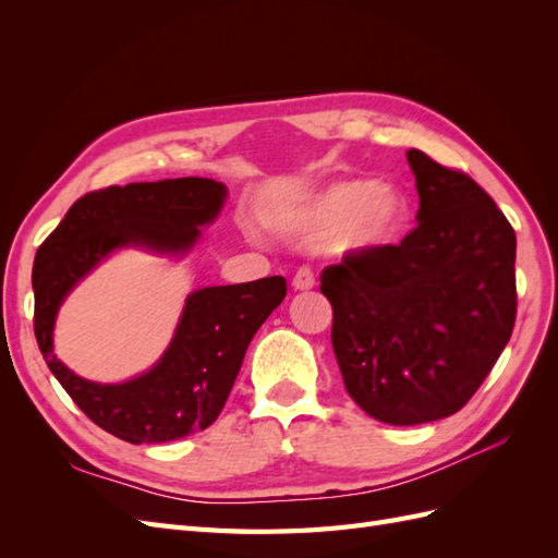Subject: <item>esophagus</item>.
Instances as JSON below:
<instances>
[{"instance_id":"obj_1","label":"esophagus","mask_w":558,"mask_h":558,"mask_svg":"<svg viewBox=\"0 0 558 558\" xmlns=\"http://www.w3.org/2000/svg\"><path fill=\"white\" fill-rule=\"evenodd\" d=\"M314 283H316V279H314V272L310 267H300L291 281L295 291H310V289H314Z\"/></svg>"}]
</instances>
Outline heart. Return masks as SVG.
<instances>
[{
  "mask_svg": "<svg viewBox=\"0 0 558 558\" xmlns=\"http://www.w3.org/2000/svg\"><path fill=\"white\" fill-rule=\"evenodd\" d=\"M408 214V199L393 185L340 181L300 205L289 230L307 240L328 238L332 256H369L398 242Z\"/></svg>",
  "mask_w": 558,
  "mask_h": 558,
  "instance_id": "1",
  "label": "heart"
}]
</instances>
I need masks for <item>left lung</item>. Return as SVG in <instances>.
I'll list each match as a JSON object with an SVG mask.
<instances>
[{"label": "left lung", "mask_w": 558, "mask_h": 558, "mask_svg": "<svg viewBox=\"0 0 558 558\" xmlns=\"http://www.w3.org/2000/svg\"><path fill=\"white\" fill-rule=\"evenodd\" d=\"M418 226L320 272L349 396L377 421L416 426L459 412L492 373L517 318V238L465 172L408 150Z\"/></svg>", "instance_id": "1"}]
</instances>
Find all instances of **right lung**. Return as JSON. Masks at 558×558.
<instances>
[{"label":"right lung","mask_w":558,"mask_h":558,"mask_svg":"<svg viewBox=\"0 0 558 558\" xmlns=\"http://www.w3.org/2000/svg\"><path fill=\"white\" fill-rule=\"evenodd\" d=\"M223 199V183L199 177L109 185L78 197L37 251L32 289L44 361L78 410L125 442H170L214 424L251 337L286 298V279L265 277L191 293L162 359L125 384H95L62 365L53 353L56 314L66 293L116 248L189 251Z\"/></svg>","instance_id":"obj_1"}]
</instances>
